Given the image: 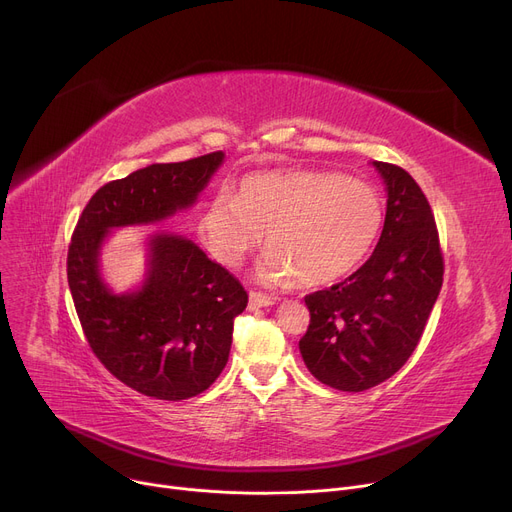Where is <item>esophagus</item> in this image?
Returning <instances> with one entry per match:
<instances>
[{
  "label": "esophagus",
  "mask_w": 512,
  "mask_h": 512,
  "mask_svg": "<svg viewBox=\"0 0 512 512\" xmlns=\"http://www.w3.org/2000/svg\"><path fill=\"white\" fill-rule=\"evenodd\" d=\"M274 303H276V299L270 297V294H263V292H259V290H251V292H249V307H251V309L270 307V305H274Z\"/></svg>",
  "instance_id": "34e87169"
}]
</instances>
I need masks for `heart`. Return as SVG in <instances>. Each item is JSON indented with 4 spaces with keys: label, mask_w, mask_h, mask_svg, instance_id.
I'll use <instances>...</instances> for the list:
<instances>
[{
    "label": "heart",
    "mask_w": 512,
    "mask_h": 512,
    "mask_svg": "<svg viewBox=\"0 0 512 512\" xmlns=\"http://www.w3.org/2000/svg\"><path fill=\"white\" fill-rule=\"evenodd\" d=\"M382 201L361 180L326 172L251 174L234 197L215 195L199 232L211 255L236 267L261 245L257 274L267 284L326 286L351 274L382 228Z\"/></svg>",
    "instance_id": "b5f03b06"
}]
</instances>
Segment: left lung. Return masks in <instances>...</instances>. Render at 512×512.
Segmentation results:
<instances>
[{"label": "left lung", "instance_id": "1", "mask_svg": "<svg viewBox=\"0 0 512 512\" xmlns=\"http://www.w3.org/2000/svg\"><path fill=\"white\" fill-rule=\"evenodd\" d=\"M388 207L378 247L355 274L305 297L311 321L299 348L330 388L363 392L409 361L442 288L440 236L419 184L400 166L373 161Z\"/></svg>", "mask_w": 512, "mask_h": 512}]
</instances>
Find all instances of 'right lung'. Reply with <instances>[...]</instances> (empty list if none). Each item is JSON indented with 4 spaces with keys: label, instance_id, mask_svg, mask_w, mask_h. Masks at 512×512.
I'll list each match as a JSON object with an SVG mask.
<instances>
[{
    "label": "right lung",
    "instance_id": "1",
    "mask_svg": "<svg viewBox=\"0 0 512 512\" xmlns=\"http://www.w3.org/2000/svg\"><path fill=\"white\" fill-rule=\"evenodd\" d=\"M222 161L224 153L213 151L107 182L72 232L68 286L91 351L114 378L151 398H193L218 380L249 294L176 234L151 238L141 290L114 294L99 276V249L112 228L159 222L191 207Z\"/></svg>",
    "mask_w": 512,
    "mask_h": 512
}]
</instances>
